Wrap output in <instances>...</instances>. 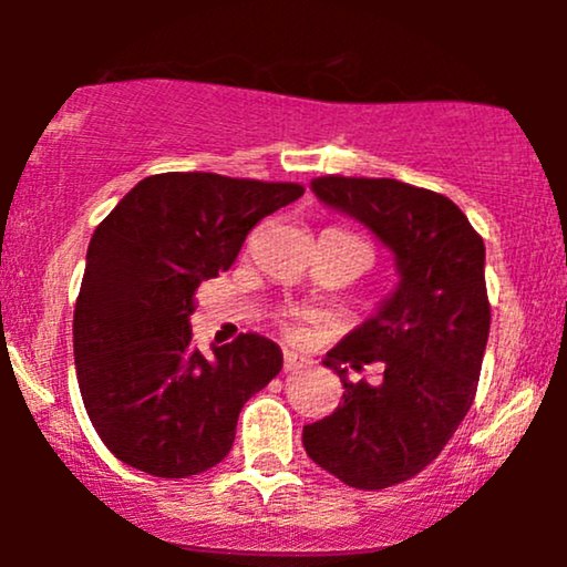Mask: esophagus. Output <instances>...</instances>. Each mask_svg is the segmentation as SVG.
<instances>
[{
	"instance_id": "obj_1",
	"label": "esophagus",
	"mask_w": 567,
	"mask_h": 567,
	"mask_svg": "<svg viewBox=\"0 0 567 567\" xmlns=\"http://www.w3.org/2000/svg\"><path fill=\"white\" fill-rule=\"evenodd\" d=\"M311 362L306 360V357L298 354V351H285V360H282V368L292 373V370H301V368H309Z\"/></svg>"
}]
</instances>
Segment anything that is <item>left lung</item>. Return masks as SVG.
<instances>
[{"label": "left lung", "mask_w": 567, "mask_h": 567, "mask_svg": "<svg viewBox=\"0 0 567 567\" xmlns=\"http://www.w3.org/2000/svg\"><path fill=\"white\" fill-rule=\"evenodd\" d=\"M311 192L368 226L400 275L375 315L324 357L341 375L343 402L303 426L315 464L343 485L381 491L432 464L470 413L491 330L485 245L458 205L429 188L324 175ZM370 361L384 370L381 384L346 379L347 364Z\"/></svg>", "instance_id": "8db88e82"}]
</instances>
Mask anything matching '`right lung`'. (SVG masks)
Wrapping results in <instances>:
<instances>
[{"mask_svg": "<svg viewBox=\"0 0 567 567\" xmlns=\"http://www.w3.org/2000/svg\"><path fill=\"white\" fill-rule=\"evenodd\" d=\"M303 194L216 173L135 184L87 247L74 309L84 410L122 464L192 477L231 451L239 410L282 370V351L239 333L205 357L192 343L194 292L237 258L258 220Z\"/></svg>", "mask_w": 567, "mask_h": 567, "instance_id": "1", "label": "right lung"}]
</instances>
